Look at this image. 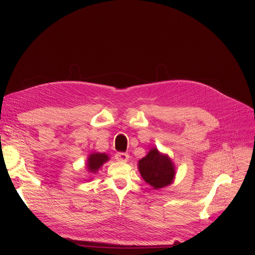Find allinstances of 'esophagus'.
Returning a JSON list of instances; mask_svg holds the SVG:
<instances>
[{"instance_id":"obj_1","label":"esophagus","mask_w":255,"mask_h":255,"mask_svg":"<svg viewBox=\"0 0 255 255\" xmlns=\"http://www.w3.org/2000/svg\"><path fill=\"white\" fill-rule=\"evenodd\" d=\"M128 154L125 153V152H118L115 155V158L117 159L118 161H128Z\"/></svg>"}]
</instances>
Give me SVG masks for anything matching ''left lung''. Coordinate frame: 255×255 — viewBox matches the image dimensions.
I'll return each mask as SVG.
<instances>
[{
    "label": "left lung",
    "instance_id": "1",
    "mask_svg": "<svg viewBox=\"0 0 255 255\" xmlns=\"http://www.w3.org/2000/svg\"><path fill=\"white\" fill-rule=\"evenodd\" d=\"M138 169L142 179L154 189L168 186L173 182L175 168L166 154H161L156 148H153L138 161Z\"/></svg>",
    "mask_w": 255,
    "mask_h": 255
}]
</instances>
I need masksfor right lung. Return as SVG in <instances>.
Instances as JSON below:
<instances>
[{
	"label": "right lung",
	"mask_w": 255,
	"mask_h": 255,
	"mask_svg": "<svg viewBox=\"0 0 255 255\" xmlns=\"http://www.w3.org/2000/svg\"><path fill=\"white\" fill-rule=\"evenodd\" d=\"M110 159L109 155L105 153H91L87 158V169L91 173H96L101 166Z\"/></svg>",
	"instance_id": "1"
}]
</instances>
